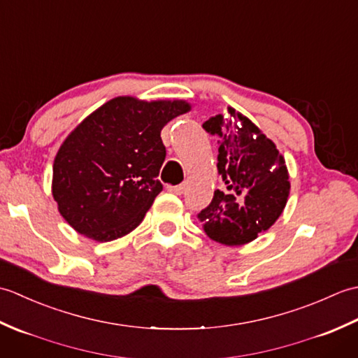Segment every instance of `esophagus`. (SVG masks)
I'll return each instance as SVG.
<instances>
[{
	"instance_id": "1",
	"label": "esophagus",
	"mask_w": 358,
	"mask_h": 358,
	"mask_svg": "<svg viewBox=\"0 0 358 358\" xmlns=\"http://www.w3.org/2000/svg\"><path fill=\"white\" fill-rule=\"evenodd\" d=\"M167 191L175 194V195H181L186 191V185H177V186H167Z\"/></svg>"
}]
</instances>
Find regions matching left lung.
I'll return each instance as SVG.
<instances>
[{
	"label": "left lung",
	"instance_id": "1",
	"mask_svg": "<svg viewBox=\"0 0 358 358\" xmlns=\"http://www.w3.org/2000/svg\"><path fill=\"white\" fill-rule=\"evenodd\" d=\"M203 129L218 136L223 189H217L199 218L209 238L245 245L268 231L286 206L291 183L285 158L252 121L232 108L204 121Z\"/></svg>",
	"mask_w": 358,
	"mask_h": 358
}]
</instances>
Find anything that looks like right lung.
<instances>
[{
  "label": "right lung",
  "mask_w": 358,
  "mask_h": 358,
  "mask_svg": "<svg viewBox=\"0 0 358 358\" xmlns=\"http://www.w3.org/2000/svg\"><path fill=\"white\" fill-rule=\"evenodd\" d=\"M189 110L183 100L117 96L83 120L53 162L52 195L66 222L95 241L132 232L163 191L162 129Z\"/></svg>",
  "instance_id": "add662e5"
}]
</instances>
